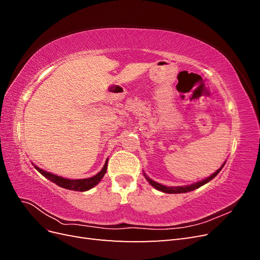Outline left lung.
I'll return each mask as SVG.
<instances>
[{"mask_svg":"<svg viewBox=\"0 0 260 260\" xmlns=\"http://www.w3.org/2000/svg\"><path fill=\"white\" fill-rule=\"evenodd\" d=\"M224 166V164L222 165L221 167H220L215 174H212L210 177H208L207 179H205V180H203V181H200V182H196V183H194V184H191V185H186V186H174V187H169V186H165V185H162V184H159V183H157V182H155V181H153L152 179H149L148 177H146V175H144L145 176V179L148 181V183L151 184L152 186H154L155 188H157V190H159V191H161V192H164V193H169V194H177V193H186V192H190V191H193V190H195V188H199L200 186H202V185H204V184H206L207 182H209L210 180H212L214 179L219 172H220V170L222 169V167Z\"/></svg>","mask_w":260,"mask_h":260,"instance_id":"8db88e82","label":"left lung"}]
</instances>
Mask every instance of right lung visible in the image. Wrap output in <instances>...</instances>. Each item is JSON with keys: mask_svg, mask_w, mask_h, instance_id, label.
Returning a JSON list of instances; mask_svg holds the SVG:
<instances>
[{"mask_svg": "<svg viewBox=\"0 0 260 260\" xmlns=\"http://www.w3.org/2000/svg\"><path fill=\"white\" fill-rule=\"evenodd\" d=\"M107 161H108V159L106 160L103 169H102L98 175H95L94 177H91V178H88V179H78V180H70V179H65V178H61L58 176H55L53 174H50V172H46V171L40 169L37 166H35V168L46 179H49L50 181H52V182L56 183L60 187H64V188H67V190H72V191L84 192V191L90 190V188H92L93 186H95L102 180V178L104 177V175L106 174V169H107Z\"/></svg>", "mask_w": 260, "mask_h": 260, "instance_id": "add662e5", "label": "right lung"}]
</instances>
